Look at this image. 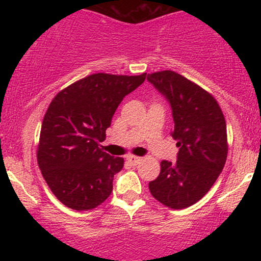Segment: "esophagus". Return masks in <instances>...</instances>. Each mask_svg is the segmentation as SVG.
Listing matches in <instances>:
<instances>
[{"instance_id":"34e87169","label":"esophagus","mask_w":261,"mask_h":261,"mask_svg":"<svg viewBox=\"0 0 261 261\" xmlns=\"http://www.w3.org/2000/svg\"><path fill=\"white\" fill-rule=\"evenodd\" d=\"M126 160L130 162V164H133V166H136V164L140 163L141 158L140 157H136V155H127Z\"/></svg>"}]
</instances>
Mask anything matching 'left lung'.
<instances>
[{
  "label": "left lung",
  "instance_id": "8db88e82",
  "mask_svg": "<svg viewBox=\"0 0 261 261\" xmlns=\"http://www.w3.org/2000/svg\"><path fill=\"white\" fill-rule=\"evenodd\" d=\"M147 81L172 109L176 162H161V173L148 188L170 208L189 207L211 189L227 158L226 120L216 99L174 71L147 74Z\"/></svg>",
  "mask_w": 261,
  "mask_h": 261
}]
</instances>
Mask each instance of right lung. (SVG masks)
I'll use <instances>...</instances> for the list:
<instances>
[{
  "mask_svg": "<svg viewBox=\"0 0 261 261\" xmlns=\"http://www.w3.org/2000/svg\"><path fill=\"white\" fill-rule=\"evenodd\" d=\"M140 76L95 73L56 94L44 116L38 164L53 194L67 207H97L113 191L120 157L103 152L100 143L121 100L145 82Z\"/></svg>",
  "mask_w": 261,
  "mask_h": 261,
  "instance_id": "add662e5",
  "label": "right lung"
}]
</instances>
